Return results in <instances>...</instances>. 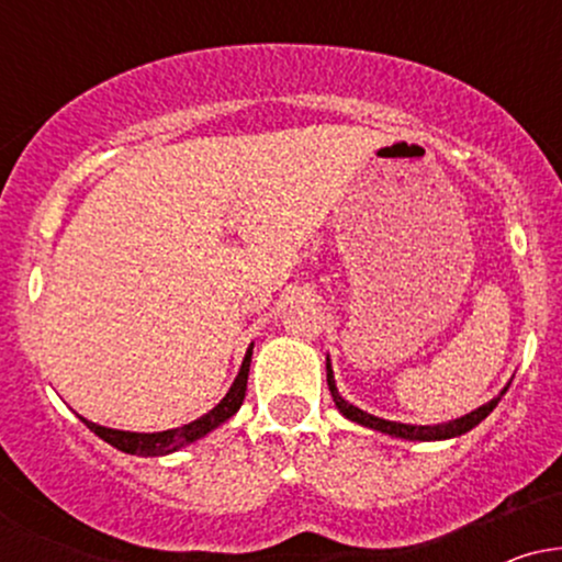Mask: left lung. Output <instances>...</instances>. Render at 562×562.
<instances>
[{
  "instance_id": "left-lung-1",
  "label": "left lung",
  "mask_w": 562,
  "mask_h": 562,
  "mask_svg": "<svg viewBox=\"0 0 562 562\" xmlns=\"http://www.w3.org/2000/svg\"><path fill=\"white\" fill-rule=\"evenodd\" d=\"M327 389L333 393V402L338 406L340 415L346 417V420L362 425V428H370V430H378V434H385V436H393V438H404V441H447V438H457L462 434H468V430H473L475 425L481 420H486L488 415L494 412V406L502 402V396L507 393V385L502 389L492 402L481 404L479 409L468 412V415L457 417V420H449V423H438V425H409V423H393V420H383V417H375L370 415V412L359 409V406L348 404L344 396L338 393V385H335V375H333V364H330V357H327Z\"/></svg>"
}]
</instances>
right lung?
Segmentation results:
<instances>
[{
    "label": "right lung",
    "instance_id": "add662e5",
    "mask_svg": "<svg viewBox=\"0 0 562 562\" xmlns=\"http://www.w3.org/2000/svg\"><path fill=\"white\" fill-rule=\"evenodd\" d=\"M250 357H254V344L248 346L245 351V359L240 364V372H237L235 383L229 385L227 396L218 402L214 409L205 412L203 417L198 420L182 425V428H171V430H158V434H137V430H119V428H105V425H97L87 417H81V423L87 425L92 434H97L102 441H108L111 447L119 451H126V454H137V457H164L171 454V451H179L182 447H190L195 443L198 438L209 436L211 430H216L218 425H224L229 417H235V412L240 409L243 398H245V389H248V372H250Z\"/></svg>",
    "mask_w": 562,
    "mask_h": 562
}]
</instances>
